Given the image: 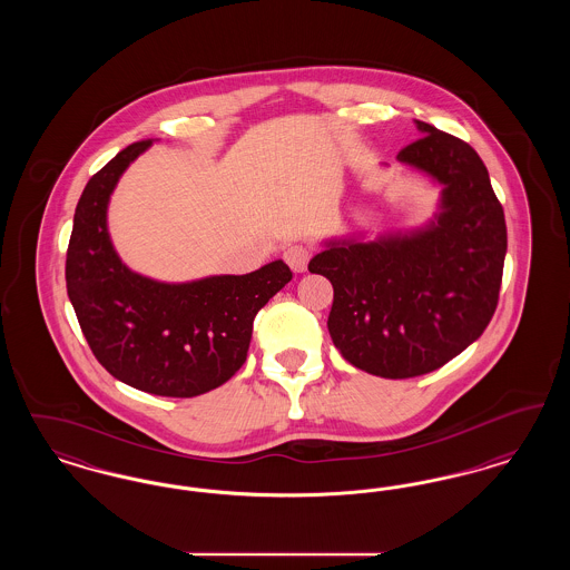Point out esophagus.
Instances as JSON below:
<instances>
[{
    "instance_id": "esophagus-1",
    "label": "esophagus",
    "mask_w": 570,
    "mask_h": 570,
    "mask_svg": "<svg viewBox=\"0 0 570 570\" xmlns=\"http://www.w3.org/2000/svg\"><path fill=\"white\" fill-rule=\"evenodd\" d=\"M309 258H312V247L309 245H288L286 252H284V261L288 263V267L295 273L305 272Z\"/></svg>"
}]
</instances>
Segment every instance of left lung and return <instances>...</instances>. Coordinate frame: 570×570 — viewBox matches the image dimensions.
<instances>
[{
  "mask_svg": "<svg viewBox=\"0 0 570 570\" xmlns=\"http://www.w3.org/2000/svg\"><path fill=\"white\" fill-rule=\"evenodd\" d=\"M397 154L442 186L440 214L376 242H328L309 272L333 284L328 333L354 367L380 379L430 374L483 335L507 256L504 209L488 168L461 138L416 121Z\"/></svg>",
  "mask_w": 570,
  "mask_h": 570,
  "instance_id": "8db88e82",
  "label": "left lung"
}]
</instances>
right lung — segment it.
<instances>
[{"mask_svg": "<svg viewBox=\"0 0 570 570\" xmlns=\"http://www.w3.org/2000/svg\"><path fill=\"white\" fill-rule=\"evenodd\" d=\"M154 140L119 151L85 186L66 254V288L100 365L138 391L196 397L245 363L254 316L293 272L273 261L245 275L166 284L130 272L107 230L109 198L124 170Z\"/></svg>", "mask_w": 570, "mask_h": 570, "instance_id": "right-lung-1", "label": "right lung"}]
</instances>
